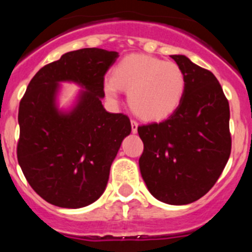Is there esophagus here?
I'll use <instances>...</instances> for the list:
<instances>
[{
    "label": "esophagus",
    "mask_w": 252,
    "mask_h": 252,
    "mask_svg": "<svg viewBox=\"0 0 252 252\" xmlns=\"http://www.w3.org/2000/svg\"><path fill=\"white\" fill-rule=\"evenodd\" d=\"M137 126H138V123L136 122L135 120H131V131L136 134L137 132Z\"/></svg>",
    "instance_id": "1"
}]
</instances>
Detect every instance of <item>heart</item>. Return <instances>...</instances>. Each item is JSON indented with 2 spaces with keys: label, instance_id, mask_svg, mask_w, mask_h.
<instances>
[{
  "label": "heart",
  "instance_id": "1",
  "mask_svg": "<svg viewBox=\"0 0 252 252\" xmlns=\"http://www.w3.org/2000/svg\"><path fill=\"white\" fill-rule=\"evenodd\" d=\"M104 92L117 99L120 90L128 91L132 111L144 120H161L174 112L186 92V77L178 63L147 54L124 57L104 79Z\"/></svg>",
  "mask_w": 252,
  "mask_h": 252
}]
</instances>
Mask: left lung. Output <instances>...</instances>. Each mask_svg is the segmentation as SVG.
<instances>
[{
    "instance_id": "left-lung-1",
    "label": "left lung",
    "mask_w": 252,
    "mask_h": 252,
    "mask_svg": "<svg viewBox=\"0 0 252 252\" xmlns=\"http://www.w3.org/2000/svg\"><path fill=\"white\" fill-rule=\"evenodd\" d=\"M170 57L184 71L186 92L169 117L138 126L144 146L138 163L158 200L186 205L212 189L230 158V106L212 72Z\"/></svg>"
}]
</instances>
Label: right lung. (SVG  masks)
<instances>
[{"mask_svg": "<svg viewBox=\"0 0 252 252\" xmlns=\"http://www.w3.org/2000/svg\"><path fill=\"white\" fill-rule=\"evenodd\" d=\"M114 51L83 48L37 71L19 106L17 161L32 189L52 205L80 209L103 194L110 167L131 131L126 115L104 109V76ZM85 90L67 113L56 106L59 83Z\"/></svg>", "mask_w": 252, "mask_h": 252, "instance_id": "right-lung-1", "label": "right lung"}]
</instances>
